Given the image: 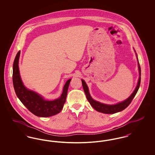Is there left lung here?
<instances>
[{"mask_svg": "<svg viewBox=\"0 0 155 155\" xmlns=\"http://www.w3.org/2000/svg\"><path fill=\"white\" fill-rule=\"evenodd\" d=\"M134 52H135L137 59L138 60V70H139V79L137 83V85L135 89H134V92L132 93V94L129 96L127 99H126L124 101L119 102L114 104H104V103H101L98 101H96L94 100L92 96H91L89 91V88L88 87L87 84L84 80H81L82 81V84L84 91L85 93V95L87 96V99H88L89 102L91 104V106L96 111L99 112H101L104 114H114L117 112H120L121 111L124 110L128 106V105L131 103V101H133L134 97L137 94L138 89L140 88V63L138 61V56L137 54L136 53L135 51L134 50Z\"/></svg>", "mask_w": 155, "mask_h": 155, "instance_id": "1", "label": "left lung"}]
</instances>
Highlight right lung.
Segmentation results:
<instances>
[{"label":"right lung","instance_id":"right-lung-1","mask_svg":"<svg viewBox=\"0 0 155 155\" xmlns=\"http://www.w3.org/2000/svg\"><path fill=\"white\" fill-rule=\"evenodd\" d=\"M20 55V51L16 54L13 66V83L16 95L22 104L37 116L48 117L58 114L62 110L66 102L67 91L71 79L66 81L59 98L53 101L46 100L40 94L24 86L19 71Z\"/></svg>","mask_w":155,"mask_h":155}]
</instances>
